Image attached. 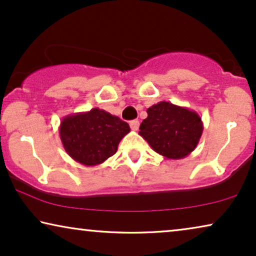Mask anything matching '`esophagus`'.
Returning <instances> with one entry per match:
<instances>
[{
  "mask_svg": "<svg viewBox=\"0 0 256 256\" xmlns=\"http://www.w3.org/2000/svg\"><path fill=\"white\" fill-rule=\"evenodd\" d=\"M129 126H130V128L132 129V130H138L140 122L138 120H132V121L129 122Z\"/></svg>",
  "mask_w": 256,
  "mask_h": 256,
  "instance_id": "esophagus-1",
  "label": "esophagus"
}]
</instances>
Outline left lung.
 Returning <instances> with one entry per match:
<instances>
[{"instance_id": "left-lung-1", "label": "left lung", "mask_w": 256, "mask_h": 256, "mask_svg": "<svg viewBox=\"0 0 256 256\" xmlns=\"http://www.w3.org/2000/svg\"><path fill=\"white\" fill-rule=\"evenodd\" d=\"M138 134L154 152L169 160H180L194 152L202 134L198 113L186 107L160 101L146 110Z\"/></svg>"}]
</instances>
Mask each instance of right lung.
Masks as SVG:
<instances>
[{
    "label": "right lung",
    "mask_w": 256,
    "mask_h": 256,
    "mask_svg": "<svg viewBox=\"0 0 256 256\" xmlns=\"http://www.w3.org/2000/svg\"><path fill=\"white\" fill-rule=\"evenodd\" d=\"M129 132L127 122L99 108L66 115L59 127L66 152L87 166H99L113 156Z\"/></svg>",
    "instance_id": "obj_1"
}]
</instances>
